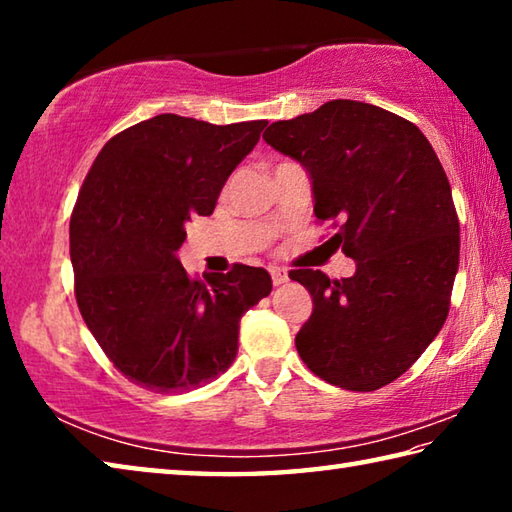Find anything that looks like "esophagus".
Listing matches in <instances>:
<instances>
[{"label": "esophagus", "mask_w": 512, "mask_h": 512, "mask_svg": "<svg viewBox=\"0 0 512 512\" xmlns=\"http://www.w3.org/2000/svg\"><path fill=\"white\" fill-rule=\"evenodd\" d=\"M271 280H273L275 287H280V284H284V282L289 280V273L284 271V268H280V266H273L271 268Z\"/></svg>", "instance_id": "obj_1"}]
</instances>
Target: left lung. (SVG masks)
Returning <instances> with one entry per match:
<instances>
[{"label": "left lung", "mask_w": 512, "mask_h": 512, "mask_svg": "<svg viewBox=\"0 0 512 512\" xmlns=\"http://www.w3.org/2000/svg\"><path fill=\"white\" fill-rule=\"evenodd\" d=\"M264 140L309 171L316 219L336 228L327 244L357 262L341 280L289 273L314 300L296 334L300 359L345 391H377L420 359L449 314L461 237L443 164L411 121L350 99L275 121Z\"/></svg>", "instance_id": "1"}]
</instances>
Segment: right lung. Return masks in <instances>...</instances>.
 Masks as SVG:
<instances>
[{"mask_svg": "<svg viewBox=\"0 0 512 512\" xmlns=\"http://www.w3.org/2000/svg\"><path fill=\"white\" fill-rule=\"evenodd\" d=\"M268 121L216 126L158 115L110 137L69 219L81 316L133 384L187 393L232 366L239 320L271 293L264 268L187 275L185 223L214 212L225 180Z\"/></svg>", "mask_w": 512, "mask_h": 512, "instance_id": "1", "label": "right lung"}]
</instances>
